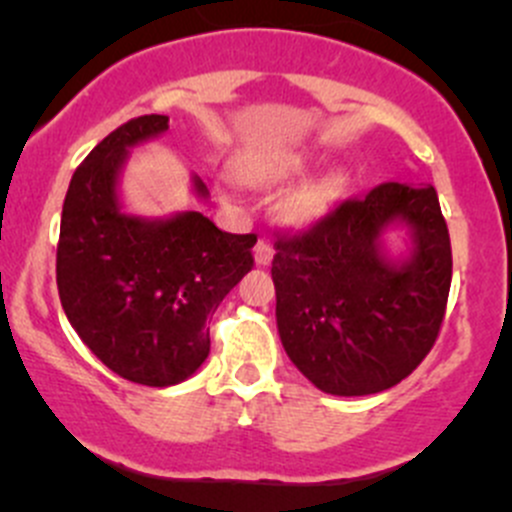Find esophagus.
Instances as JSON below:
<instances>
[{
  "label": "esophagus",
  "instance_id": "esophagus-1",
  "mask_svg": "<svg viewBox=\"0 0 512 512\" xmlns=\"http://www.w3.org/2000/svg\"><path fill=\"white\" fill-rule=\"evenodd\" d=\"M252 255H255V262L260 267H265V265H270L272 262V255H275V252H272V245L267 240H257V245H255V252H252Z\"/></svg>",
  "mask_w": 512,
  "mask_h": 512
}]
</instances>
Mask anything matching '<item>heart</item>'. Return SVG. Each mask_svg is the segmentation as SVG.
<instances>
[{
	"instance_id": "1",
	"label": "heart",
	"mask_w": 512,
	"mask_h": 512,
	"mask_svg": "<svg viewBox=\"0 0 512 512\" xmlns=\"http://www.w3.org/2000/svg\"><path fill=\"white\" fill-rule=\"evenodd\" d=\"M312 158L307 153L285 151L267 153V156L247 158L237 165V178L240 183L252 188H272V185L287 183L297 178L304 170H309ZM344 188V175L339 170H324V173L307 175L282 190L275 200V215L282 225L292 230H302L324 218L334 200L339 198Z\"/></svg>"
}]
</instances>
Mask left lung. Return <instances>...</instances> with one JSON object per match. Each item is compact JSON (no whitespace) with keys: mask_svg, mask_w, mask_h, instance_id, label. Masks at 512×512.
<instances>
[{"mask_svg":"<svg viewBox=\"0 0 512 512\" xmlns=\"http://www.w3.org/2000/svg\"><path fill=\"white\" fill-rule=\"evenodd\" d=\"M275 250L280 342L319 391L379 394L431 352L453 272L433 185H379Z\"/></svg>","mask_w":512,"mask_h":512,"instance_id":"obj_1","label":"left lung"}]
</instances>
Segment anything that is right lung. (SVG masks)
Here are the masks:
<instances>
[{
	"instance_id": "1",
	"label": "right lung",
	"mask_w": 512,
	"mask_h": 512,
	"mask_svg": "<svg viewBox=\"0 0 512 512\" xmlns=\"http://www.w3.org/2000/svg\"><path fill=\"white\" fill-rule=\"evenodd\" d=\"M165 131L168 116H138L86 156L66 190L56 250L61 307L81 342L118 376L158 389L208 359V319L252 270L257 242L218 230L198 210L146 218L123 208L131 148ZM190 190L210 198L195 173Z\"/></svg>"
}]
</instances>
